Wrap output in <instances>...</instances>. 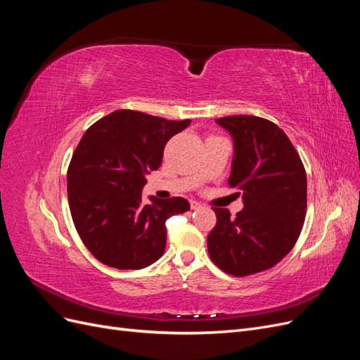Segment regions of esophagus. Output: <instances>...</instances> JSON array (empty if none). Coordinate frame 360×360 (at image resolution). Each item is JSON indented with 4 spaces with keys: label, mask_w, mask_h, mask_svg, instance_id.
<instances>
[{
    "label": "esophagus",
    "mask_w": 360,
    "mask_h": 360,
    "mask_svg": "<svg viewBox=\"0 0 360 360\" xmlns=\"http://www.w3.org/2000/svg\"><path fill=\"white\" fill-rule=\"evenodd\" d=\"M202 207V204H200L198 201H191V209L192 210H198V209H201Z\"/></svg>",
    "instance_id": "1"
}]
</instances>
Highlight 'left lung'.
I'll return each mask as SVG.
<instances>
[{"mask_svg":"<svg viewBox=\"0 0 360 360\" xmlns=\"http://www.w3.org/2000/svg\"><path fill=\"white\" fill-rule=\"evenodd\" d=\"M234 139L228 184L243 195L245 209L231 217L217 209L207 236L213 263L233 276L278 264L296 245L307 216V172L284 130L266 118L230 115L216 120Z\"/></svg>","mask_w":360,"mask_h":360,"instance_id":"8db88e82","label":"left lung"}]
</instances>
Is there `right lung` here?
Returning a JSON list of instances; mask_svg holds the SVG:
<instances>
[{"label": "right lung", "mask_w": 360, "mask_h": 360, "mask_svg": "<svg viewBox=\"0 0 360 360\" xmlns=\"http://www.w3.org/2000/svg\"><path fill=\"white\" fill-rule=\"evenodd\" d=\"M189 123L120 110L86 129L69 163L68 197L76 231L101 263L138 270L165 252L167 219L191 205L181 197L144 204L141 191L169 138Z\"/></svg>", "instance_id": "add662e5"}]
</instances>
